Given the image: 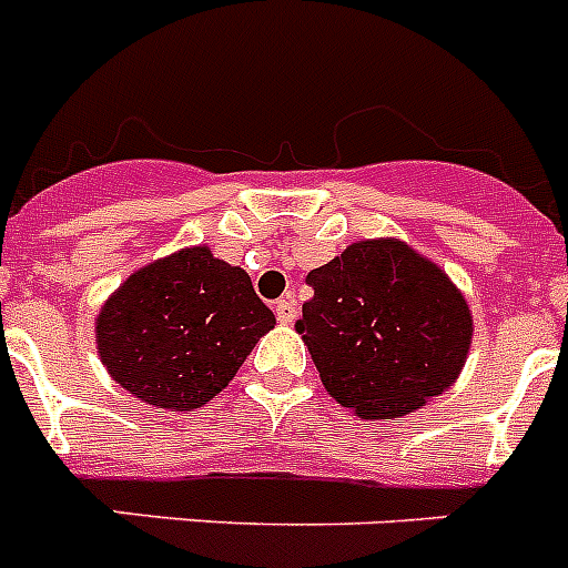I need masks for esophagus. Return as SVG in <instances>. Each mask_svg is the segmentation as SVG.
<instances>
[{
	"mask_svg": "<svg viewBox=\"0 0 568 568\" xmlns=\"http://www.w3.org/2000/svg\"><path fill=\"white\" fill-rule=\"evenodd\" d=\"M295 315H298V304L293 298L275 301V318H278V324H293Z\"/></svg>",
	"mask_w": 568,
	"mask_h": 568,
	"instance_id": "34e87169",
	"label": "esophagus"
}]
</instances>
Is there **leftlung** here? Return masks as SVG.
Masks as SVG:
<instances>
[{
    "mask_svg": "<svg viewBox=\"0 0 568 568\" xmlns=\"http://www.w3.org/2000/svg\"><path fill=\"white\" fill-rule=\"evenodd\" d=\"M295 321L321 384L358 418H404L458 381L471 310L444 270L400 239L355 241L307 275Z\"/></svg>",
    "mask_w": 568,
    "mask_h": 568,
    "instance_id": "1",
    "label": "left lung"
}]
</instances>
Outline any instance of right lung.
Here are the masks:
<instances>
[{
  "label": "right lung",
  "mask_w": 568,
  "mask_h": 568,
  "mask_svg": "<svg viewBox=\"0 0 568 568\" xmlns=\"http://www.w3.org/2000/svg\"><path fill=\"white\" fill-rule=\"evenodd\" d=\"M273 327L250 275L199 244L122 281L97 315V349L130 395L190 413L222 393Z\"/></svg>",
  "instance_id": "1"
}]
</instances>
